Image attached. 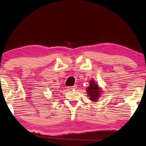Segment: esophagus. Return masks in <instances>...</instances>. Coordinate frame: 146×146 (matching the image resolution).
<instances>
[{"mask_svg": "<svg viewBox=\"0 0 146 146\" xmlns=\"http://www.w3.org/2000/svg\"><path fill=\"white\" fill-rule=\"evenodd\" d=\"M77 86H70L69 87V89H76V87Z\"/></svg>", "mask_w": 146, "mask_h": 146, "instance_id": "obj_1", "label": "esophagus"}]
</instances>
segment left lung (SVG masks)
<instances>
[{
    "instance_id": "obj_1",
    "label": "left lung",
    "mask_w": 146,
    "mask_h": 146,
    "mask_svg": "<svg viewBox=\"0 0 146 146\" xmlns=\"http://www.w3.org/2000/svg\"><path fill=\"white\" fill-rule=\"evenodd\" d=\"M86 90L90 100L95 101L100 96V89L98 84H96L94 80L90 81V86L88 87H87Z\"/></svg>"
}]
</instances>
